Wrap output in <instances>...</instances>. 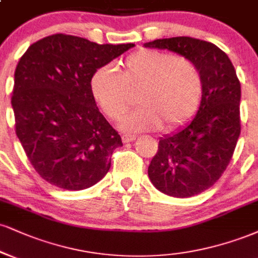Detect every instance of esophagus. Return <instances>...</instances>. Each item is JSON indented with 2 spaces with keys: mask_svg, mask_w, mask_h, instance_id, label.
I'll list each match as a JSON object with an SVG mask.
<instances>
[{
  "mask_svg": "<svg viewBox=\"0 0 258 258\" xmlns=\"http://www.w3.org/2000/svg\"><path fill=\"white\" fill-rule=\"evenodd\" d=\"M121 139H122L123 143H131L136 139V136H132V135H122V137H121Z\"/></svg>",
  "mask_w": 258,
  "mask_h": 258,
  "instance_id": "esophagus-1",
  "label": "esophagus"
}]
</instances>
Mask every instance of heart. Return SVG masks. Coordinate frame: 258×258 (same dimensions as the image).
Returning a JSON list of instances; mask_svg holds the SVG:
<instances>
[{"label": "heart", "instance_id": "obj_1", "mask_svg": "<svg viewBox=\"0 0 258 258\" xmlns=\"http://www.w3.org/2000/svg\"><path fill=\"white\" fill-rule=\"evenodd\" d=\"M91 95L110 120L125 115L133 103L141 107L122 121L126 131H174L187 123L203 97V77L196 62L156 49L128 55L117 74L109 66L98 68L90 83Z\"/></svg>", "mask_w": 258, "mask_h": 258}]
</instances>
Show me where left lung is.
Here are the masks:
<instances>
[{
  "instance_id": "left-lung-1",
  "label": "left lung",
  "mask_w": 258,
  "mask_h": 258,
  "mask_svg": "<svg viewBox=\"0 0 258 258\" xmlns=\"http://www.w3.org/2000/svg\"><path fill=\"white\" fill-rule=\"evenodd\" d=\"M196 62L203 97L196 117L174 135L161 138L148 174L168 196L187 198L212 187L227 168L240 135V82L227 55L215 44L191 37L145 43Z\"/></svg>"
}]
</instances>
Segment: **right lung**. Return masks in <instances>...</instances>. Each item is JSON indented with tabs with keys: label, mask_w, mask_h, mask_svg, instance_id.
I'll return each instance as SVG.
<instances>
[{
	"label": "right lung",
	"mask_w": 258,
	"mask_h": 258,
	"mask_svg": "<svg viewBox=\"0 0 258 258\" xmlns=\"http://www.w3.org/2000/svg\"><path fill=\"white\" fill-rule=\"evenodd\" d=\"M132 46L56 33L31 44L18 62L12 95L15 133L49 184L84 190L109 170L122 142L96 105L90 83L98 68Z\"/></svg>",
	"instance_id": "add662e5"
}]
</instances>
